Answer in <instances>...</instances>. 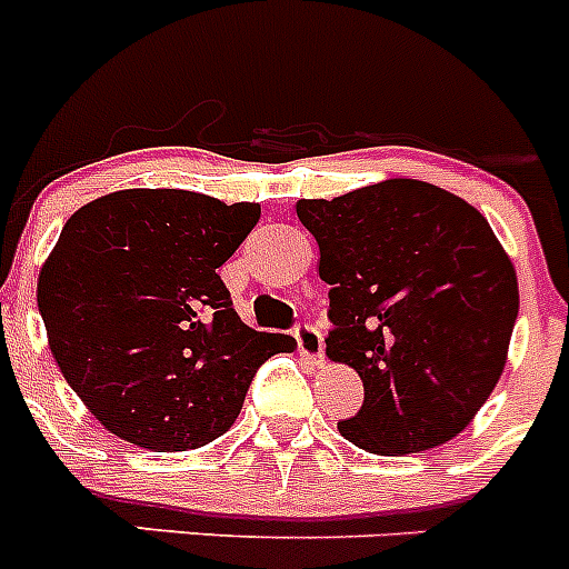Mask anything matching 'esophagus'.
Returning a JSON list of instances; mask_svg holds the SVG:
<instances>
[{"label":"esophagus","instance_id":"obj_1","mask_svg":"<svg viewBox=\"0 0 569 569\" xmlns=\"http://www.w3.org/2000/svg\"><path fill=\"white\" fill-rule=\"evenodd\" d=\"M296 345H299V353L313 361V365L325 361V339H321V330L313 328V325L296 328Z\"/></svg>","mask_w":569,"mask_h":569}]
</instances>
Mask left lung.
<instances>
[{
  "mask_svg": "<svg viewBox=\"0 0 569 569\" xmlns=\"http://www.w3.org/2000/svg\"><path fill=\"white\" fill-rule=\"evenodd\" d=\"M330 284L328 359L353 367L365 405L339 433L367 453L447 445L505 370L519 279L479 210L419 179L299 199Z\"/></svg>",
  "mask_w": 569,
  "mask_h": 569,
  "instance_id": "1",
  "label": "left lung"
}]
</instances>
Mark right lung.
<instances>
[{
  "mask_svg": "<svg viewBox=\"0 0 569 569\" xmlns=\"http://www.w3.org/2000/svg\"><path fill=\"white\" fill-rule=\"evenodd\" d=\"M256 202L116 190L64 222L37 301L59 370L99 425L156 453L196 450L236 421L256 367L293 347L233 310L219 268Z\"/></svg>",
  "mask_w": 569,
  "mask_h": 569,
  "instance_id": "obj_1",
  "label": "right lung"
}]
</instances>
